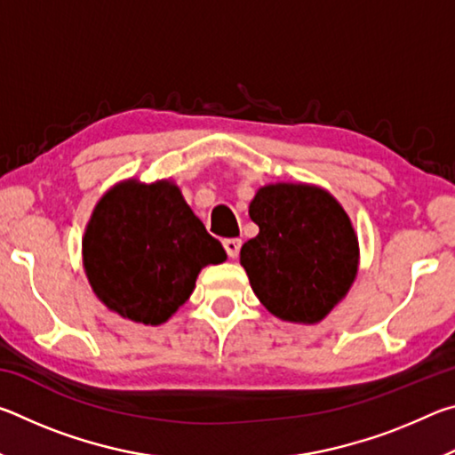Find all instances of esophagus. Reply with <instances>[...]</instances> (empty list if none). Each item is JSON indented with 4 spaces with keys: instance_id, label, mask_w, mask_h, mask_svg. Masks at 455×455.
<instances>
[{
    "instance_id": "1",
    "label": "esophagus",
    "mask_w": 455,
    "mask_h": 455,
    "mask_svg": "<svg viewBox=\"0 0 455 455\" xmlns=\"http://www.w3.org/2000/svg\"><path fill=\"white\" fill-rule=\"evenodd\" d=\"M225 251H227V255L230 257V259H236L238 257V251H241V244H243V241L241 238H227L225 243Z\"/></svg>"
}]
</instances>
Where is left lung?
Here are the masks:
<instances>
[{
	"instance_id": "8db88e82",
	"label": "left lung",
	"mask_w": 455,
	"mask_h": 455,
	"mask_svg": "<svg viewBox=\"0 0 455 455\" xmlns=\"http://www.w3.org/2000/svg\"><path fill=\"white\" fill-rule=\"evenodd\" d=\"M259 235L241 249L251 287L275 317L313 325L347 295L359 243L343 206L313 184L276 182L249 204Z\"/></svg>"
}]
</instances>
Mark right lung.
<instances>
[{"label":"right lung","mask_w":455,"mask_h":455,"mask_svg":"<svg viewBox=\"0 0 455 455\" xmlns=\"http://www.w3.org/2000/svg\"><path fill=\"white\" fill-rule=\"evenodd\" d=\"M82 255L100 301L144 325L171 319L195 291L200 268L227 260L174 182L134 179L100 198Z\"/></svg>","instance_id":"add662e5"}]
</instances>
